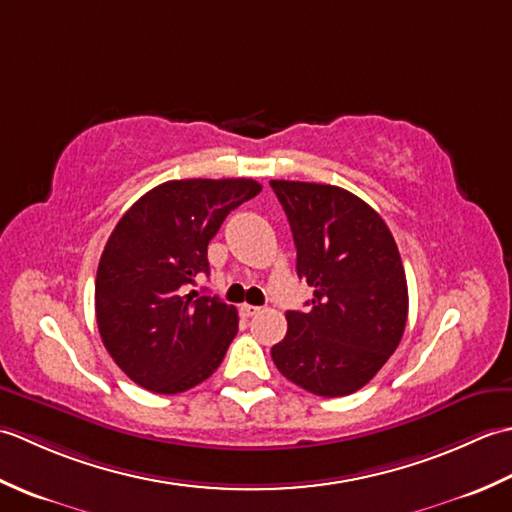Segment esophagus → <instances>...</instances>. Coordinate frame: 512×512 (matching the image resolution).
Instances as JSON below:
<instances>
[{"label": "esophagus", "instance_id": "esophagus-1", "mask_svg": "<svg viewBox=\"0 0 512 512\" xmlns=\"http://www.w3.org/2000/svg\"><path fill=\"white\" fill-rule=\"evenodd\" d=\"M239 310H242L244 317H255V314L259 312V308H257V306H248V303H244V306L239 308Z\"/></svg>", "mask_w": 512, "mask_h": 512}]
</instances>
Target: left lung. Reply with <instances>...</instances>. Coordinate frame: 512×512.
I'll return each mask as SVG.
<instances>
[{"label": "left lung", "mask_w": 512, "mask_h": 512, "mask_svg": "<svg viewBox=\"0 0 512 512\" xmlns=\"http://www.w3.org/2000/svg\"><path fill=\"white\" fill-rule=\"evenodd\" d=\"M297 246V275L314 288L310 312H286L270 354L317 396L367 385L396 352L407 323V277L394 235L372 206L332 184L270 180Z\"/></svg>", "instance_id": "1"}]
</instances>
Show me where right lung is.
<instances>
[{
    "instance_id": "1",
    "label": "right lung",
    "mask_w": 512,
    "mask_h": 512,
    "mask_svg": "<svg viewBox=\"0 0 512 512\" xmlns=\"http://www.w3.org/2000/svg\"><path fill=\"white\" fill-rule=\"evenodd\" d=\"M250 178L169 180L116 224L99 262L96 323L114 363L154 394L209 378L237 334V310L191 290L226 215L255 198Z\"/></svg>"
}]
</instances>
